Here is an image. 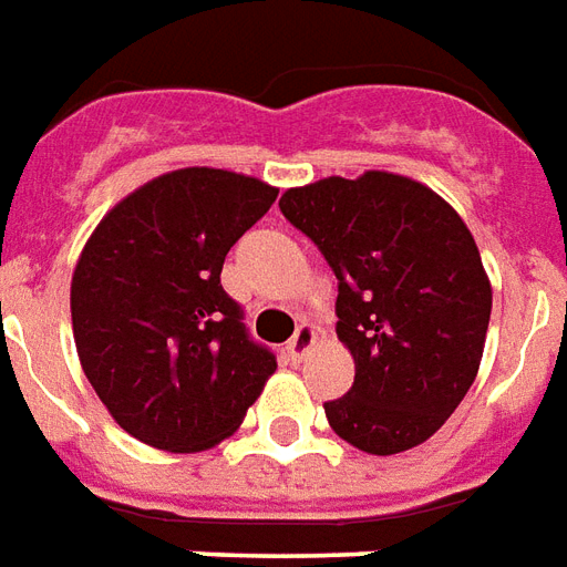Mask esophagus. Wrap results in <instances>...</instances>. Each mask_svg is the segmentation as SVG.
Wrapping results in <instances>:
<instances>
[{
	"label": "esophagus",
	"instance_id": "obj_1",
	"mask_svg": "<svg viewBox=\"0 0 567 567\" xmlns=\"http://www.w3.org/2000/svg\"><path fill=\"white\" fill-rule=\"evenodd\" d=\"M316 346V327L312 324H300L297 327V333L291 339H288V346H285V351H288V358L295 360V363H300V360L306 358V351Z\"/></svg>",
	"mask_w": 567,
	"mask_h": 567
}]
</instances>
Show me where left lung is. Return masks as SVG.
I'll use <instances>...</instances> for the list:
<instances>
[{
	"label": "left lung",
	"mask_w": 567,
	"mask_h": 567,
	"mask_svg": "<svg viewBox=\"0 0 567 567\" xmlns=\"http://www.w3.org/2000/svg\"><path fill=\"white\" fill-rule=\"evenodd\" d=\"M279 209L337 276L354 384L324 402L333 433L379 456L426 442L484 354L493 291L475 237L433 188L381 171L288 188Z\"/></svg>",
	"instance_id": "left-lung-1"
}]
</instances>
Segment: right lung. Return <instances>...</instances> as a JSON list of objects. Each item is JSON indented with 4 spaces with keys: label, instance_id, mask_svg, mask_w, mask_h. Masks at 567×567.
Returning a JSON list of instances; mask_svg holds the SVG:
<instances>
[{
    "label": "right lung",
    "instance_id": "obj_1",
    "mask_svg": "<svg viewBox=\"0 0 567 567\" xmlns=\"http://www.w3.org/2000/svg\"><path fill=\"white\" fill-rule=\"evenodd\" d=\"M276 195L261 179L186 167L120 200L83 246L71 279L81 367L144 444H219L272 375L276 354L251 339L221 264Z\"/></svg>",
    "mask_w": 567,
    "mask_h": 567
}]
</instances>
